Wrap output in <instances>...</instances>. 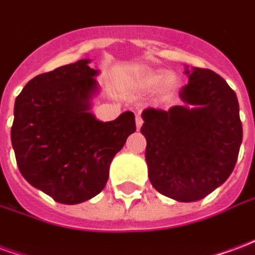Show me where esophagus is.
I'll return each instance as SVG.
<instances>
[{
	"instance_id": "esophagus-1",
	"label": "esophagus",
	"mask_w": 255,
	"mask_h": 255,
	"mask_svg": "<svg viewBox=\"0 0 255 255\" xmlns=\"http://www.w3.org/2000/svg\"><path fill=\"white\" fill-rule=\"evenodd\" d=\"M135 123H136V128L139 129V128L142 127V124H143V119L140 116H136L135 117Z\"/></svg>"
}]
</instances>
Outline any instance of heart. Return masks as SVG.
Masks as SVG:
<instances>
[{
    "mask_svg": "<svg viewBox=\"0 0 255 255\" xmlns=\"http://www.w3.org/2000/svg\"><path fill=\"white\" fill-rule=\"evenodd\" d=\"M136 84L140 89L151 90L157 88V91L161 97H171L177 89V79L172 73H166L164 71H146L138 75L136 78Z\"/></svg>",
    "mask_w": 255,
    "mask_h": 255,
    "instance_id": "b5f03b06",
    "label": "heart"
}]
</instances>
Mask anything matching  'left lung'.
<instances>
[{"mask_svg": "<svg viewBox=\"0 0 255 255\" xmlns=\"http://www.w3.org/2000/svg\"><path fill=\"white\" fill-rule=\"evenodd\" d=\"M188 76L169 111L142 112L151 186L179 202L199 201L230 177L243 129L234 90L210 69L186 67Z\"/></svg>", "mask_w": 255, "mask_h": 255, "instance_id": "1", "label": "left lung"}]
</instances>
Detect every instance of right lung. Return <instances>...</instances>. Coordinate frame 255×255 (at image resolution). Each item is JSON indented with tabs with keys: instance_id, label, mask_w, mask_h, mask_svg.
I'll return each mask as SVG.
<instances>
[{
	"instance_id": "obj_1",
	"label": "right lung",
	"mask_w": 255,
	"mask_h": 255,
	"mask_svg": "<svg viewBox=\"0 0 255 255\" xmlns=\"http://www.w3.org/2000/svg\"><path fill=\"white\" fill-rule=\"evenodd\" d=\"M89 63L79 60L38 75L14 102L10 139L20 173L65 205L104 190L113 157L136 129L132 112L105 123L90 112L98 71Z\"/></svg>"
}]
</instances>
